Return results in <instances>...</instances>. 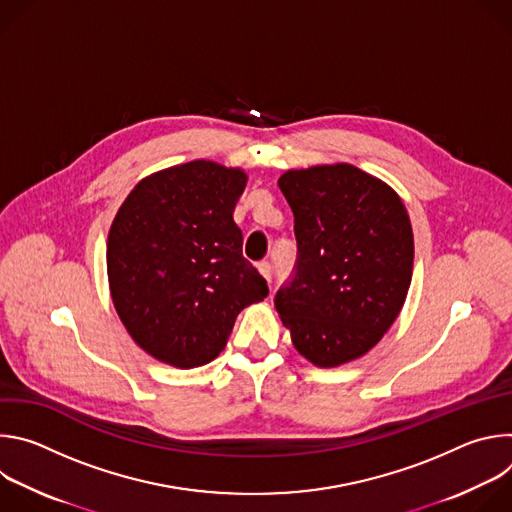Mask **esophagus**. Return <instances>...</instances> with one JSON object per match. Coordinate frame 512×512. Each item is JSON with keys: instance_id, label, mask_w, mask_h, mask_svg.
<instances>
[{"instance_id": "1", "label": "esophagus", "mask_w": 512, "mask_h": 512, "mask_svg": "<svg viewBox=\"0 0 512 512\" xmlns=\"http://www.w3.org/2000/svg\"><path fill=\"white\" fill-rule=\"evenodd\" d=\"M257 269H259V273H261V275L271 283V277H273V265L265 261V263H259V265H257Z\"/></svg>"}]
</instances>
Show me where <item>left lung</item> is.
I'll return each instance as SVG.
<instances>
[{
	"label": "left lung",
	"instance_id": "obj_1",
	"mask_svg": "<svg viewBox=\"0 0 512 512\" xmlns=\"http://www.w3.org/2000/svg\"><path fill=\"white\" fill-rule=\"evenodd\" d=\"M298 267L275 294L291 344L320 369L367 354L397 320L413 275V231L399 194L352 164L287 170Z\"/></svg>",
	"mask_w": 512,
	"mask_h": 512
}]
</instances>
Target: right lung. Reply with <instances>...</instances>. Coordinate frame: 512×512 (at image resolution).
Instances as JSON below:
<instances>
[{
  "label": "right lung",
  "mask_w": 512,
  "mask_h": 512,
  "mask_svg": "<svg viewBox=\"0 0 512 512\" xmlns=\"http://www.w3.org/2000/svg\"><path fill=\"white\" fill-rule=\"evenodd\" d=\"M241 168L194 160L145 176L107 239L111 300L135 344L176 369L214 360L267 281L243 257Z\"/></svg>",
  "instance_id": "1"
}]
</instances>
